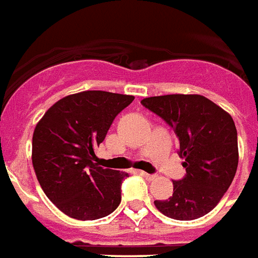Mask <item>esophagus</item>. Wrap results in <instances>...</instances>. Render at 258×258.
<instances>
[{"label": "esophagus", "instance_id": "obj_1", "mask_svg": "<svg viewBox=\"0 0 258 258\" xmlns=\"http://www.w3.org/2000/svg\"><path fill=\"white\" fill-rule=\"evenodd\" d=\"M139 174H142L143 177H146L147 178V180H154V178L157 177V176H155V174H150V173H146V172H142V170H139Z\"/></svg>", "mask_w": 258, "mask_h": 258}]
</instances>
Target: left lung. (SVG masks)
<instances>
[{
	"instance_id": "left-lung-1",
	"label": "left lung",
	"mask_w": 258,
	"mask_h": 258,
	"mask_svg": "<svg viewBox=\"0 0 258 258\" xmlns=\"http://www.w3.org/2000/svg\"><path fill=\"white\" fill-rule=\"evenodd\" d=\"M177 135L185 176L173 181V195L155 201L174 220L208 214L227 192L238 168V133L228 112L201 95H165L143 99Z\"/></svg>"
}]
</instances>
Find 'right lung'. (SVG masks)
Listing matches in <instances>:
<instances>
[{
    "label": "right lung",
    "instance_id": "1",
    "mask_svg": "<svg viewBox=\"0 0 258 258\" xmlns=\"http://www.w3.org/2000/svg\"><path fill=\"white\" fill-rule=\"evenodd\" d=\"M133 96L86 90L56 101L33 135V166L50 202L70 217L96 220L121 204L122 180L127 173L95 162L115 116Z\"/></svg>",
    "mask_w": 258,
    "mask_h": 258
}]
</instances>
